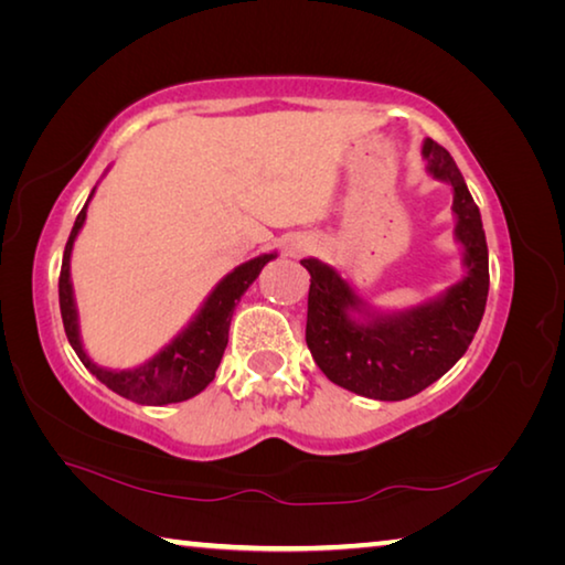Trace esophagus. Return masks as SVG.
<instances>
[{
  "label": "esophagus",
  "instance_id": "1",
  "mask_svg": "<svg viewBox=\"0 0 565 565\" xmlns=\"http://www.w3.org/2000/svg\"><path fill=\"white\" fill-rule=\"evenodd\" d=\"M301 252H303V246L299 242H291L289 246H286V254L289 256H301Z\"/></svg>",
  "mask_w": 565,
  "mask_h": 565
}]
</instances>
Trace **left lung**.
Returning a JSON list of instances; mask_svg holds the SVG:
<instances>
[{"label": "left lung", "instance_id": "8db88e82", "mask_svg": "<svg viewBox=\"0 0 565 565\" xmlns=\"http://www.w3.org/2000/svg\"><path fill=\"white\" fill-rule=\"evenodd\" d=\"M424 157L428 171L454 186L456 236L466 246L468 266L463 281L438 301L361 323L349 317V309L359 311L361 306L351 286L327 264L301 262L311 274L306 343L313 361L333 384L379 401L408 398L441 379L473 341L489 296V246L481 212L441 145L426 139Z\"/></svg>", "mask_w": 565, "mask_h": 565}]
</instances>
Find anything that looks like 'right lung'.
Instances as JSON below:
<instances>
[{
  "label": "right lung",
  "instance_id": "add662e5",
  "mask_svg": "<svg viewBox=\"0 0 565 565\" xmlns=\"http://www.w3.org/2000/svg\"><path fill=\"white\" fill-rule=\"evenodd\" d=\"M87 204H84V209L72 226L70 242L64 246V259H62V271H60V309H62L66 339H70L72 349L76 351V356H79L84 366H87L104 386L111 388L114 394H119L124 398L137 401V404L164 406V404H179V401L196 396L199 391H204L216 376V369L218 363H222L226 341H228V323H232L236 301L242 299L244 291L254 284V279L259 276L264 266L274 259V254L256 256V259L236 266V269L216 286L212 296H209L206 303L202 306V311H199V317L191 321L164 351H159L154 359H149L137 369L109 371L104 366H97V363L87 356V351L82 349L79 327H76L72 281H70L72 246L84 224V218H87Z\"/></svg>",
  "mask_w": 565,
  "mask_h": 565
}]
</instances>
